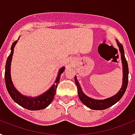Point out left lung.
Wrapping results in <instances>:
<instances>
[{
  "mask_svg": "<svg viewBox=\"0 0 135 135\" xmlns=\"http://www.w3.org/2000/svg\"><path fill=\"white\" fill-rule=\"evenodd\" d=\"M117 45L119 47V50L121 53V59L122 63V67H123V80H122V86L120 90H119L118 93L114 95L113 97H111L109 98L105 99L103 100H98L94 99L88 96L82 92V89L80 86L79 82H78V80L76 76H75L74 80L76 82V84L78 88V93L79 98L80 101H82L83 104L87 106L90 109H94V110H103L107 108H109L115 103H116L122 97V96L124 94L125 91L126 90L127 86H128V67L126 59L124 56V48L122 44H120L118 40H116Z\"/></svg>",
  "mask_w": 135,
  "mask_h": 135,
  "instance_id": "left-lung-1",
  "label": "left lung"
}]
</instances>
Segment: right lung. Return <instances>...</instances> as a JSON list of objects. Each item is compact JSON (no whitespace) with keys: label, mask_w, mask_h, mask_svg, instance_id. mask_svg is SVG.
I'll return each instance as SVG.
<instances>
[{"label":"right lung","mask_w":135,"mask_h":135,"mask_svg":"<svg viewBox=\"0 0 135 135\" xmlns=\"http://www.w3.org/2000/svg\"><path fill=\"white\" fill-rule=\"evenodd\" d=\"M17 42V40L12 44V46L11 47V53L7 58V62H6L4 80H5L6 87L8 90V93L11 97L13 100L20 106L23 107V108H26L29 110H40V109H45L46 107L49 105L50 103L54 99L57 84H59L61 74L65 70V67H63L59 70L55 84H53V86L47 91L36 97L24 96L15 89L11 80V64L12 57L13 55L14 47Z\"/></svg>","instance_id":"1"}]
</instances>
